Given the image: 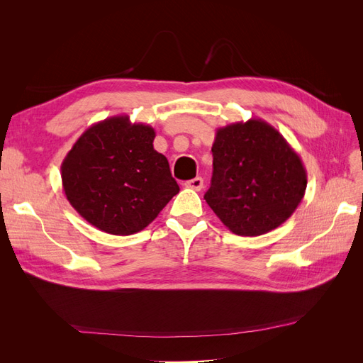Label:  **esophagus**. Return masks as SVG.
<instances>
[{"label":"esophagus","instance_id":"1","mask_svg":"<svg viewBox=\"0 0 363 363\" xmlns=\"http://www.w3.org/2000/svg\"><path fill=\"white\" fill-rule=\"evenodd\" d=\"M184 186H186V188H189V189H194V191H201L203 189V179L201 177H195V179H192L189 182H186Z\"/></svg>","mask_w":363,"mask_h":363}]
</instances>
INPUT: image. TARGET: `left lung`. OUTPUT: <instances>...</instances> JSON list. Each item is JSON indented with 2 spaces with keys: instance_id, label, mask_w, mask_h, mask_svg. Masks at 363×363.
<instances>
[{
  "instance_id": "8db88e82",
  "label": "left lung",
  "mask_w": 363,
  "mask_h": 363,
  "mask_svg": "<svg viewBox=\"0 0 363 363\" xmlns=\"http://www.w3.org/2000/svg\"><path fill=\"white\" fill-rule=\"evenodd\" d=\"M212 155V184L204 200L235 235H265L301 203L304 164L267 121L251 118L216 128Z\"/></svg>"
}]
</instances>
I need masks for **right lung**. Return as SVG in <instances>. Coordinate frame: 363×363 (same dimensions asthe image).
<instances>
[{
  "mask_svg": "<svg viewBox=\"0 0 363 363\" xmlns=\"http://www.w3.org/2000/svg\"><path fill=\"white\" fill-rule=\"evenodd\" d=\"M151 125L106 118L77 139L62 162L71 206L101 232L128 236L151 224L180 188L168 159L152 147Z\"/></svg>",
  "mask_w": 363,
  "mask_h": 363,
  "instance_id": "obj_1",
  "label": "right lung"
}]
</instances>
